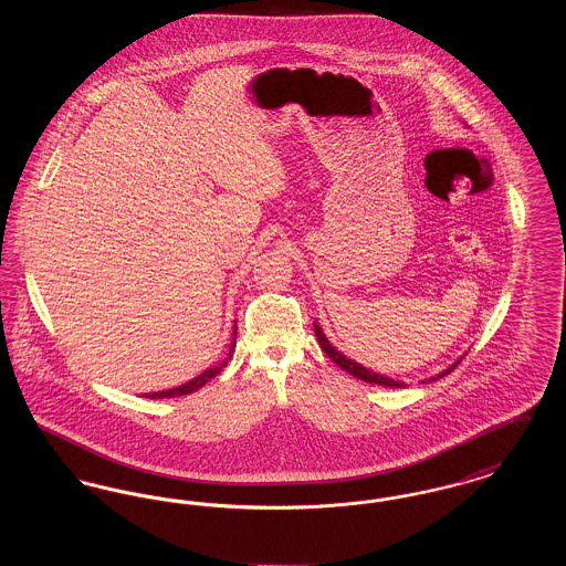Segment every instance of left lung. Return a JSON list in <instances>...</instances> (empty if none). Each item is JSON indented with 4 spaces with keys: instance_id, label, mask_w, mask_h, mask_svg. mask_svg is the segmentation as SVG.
<instances>
[{
    "instance_id": "obj_1",
    "label": "left lung",
    "mask_w": 566,
    "mask_h": 566,
    "mask_svg": "<svg viewBox=\"0 0 566 566\" xmlns=\"http://www.w3.org/2000/svg\"><path fill=\"white\" fill-rule=\"evenodd\" d=\"M314 331H316V337H318V342H321V348H323L324 354H326V356H328V358H331L335 365H339L344 371H348V374H352L354 377H358V379H363V381H369V384L390 386V388H405L403 381H397V379H392V377L379 376V374H376V371H369L367 367H363V365L354 363V360H350V358H346L342 352L335 350V348L328 344V339L324 337L323 328H321L318 324H314ZM457 365H454V367H457ZM454 367H452V369H454ZM452 369L443 371L441 376L450 374ZM432 379H437V377H432Z\"/></svg>"
}]
</instances>
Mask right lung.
Instances as JSON below:
<instances>
[{"label":"right lung","instance_id":"add662e5","mask_svg":"<svg viewBox=\"0 0 566 566\" xmlns=\"http://www.w3.org/2000/svg\"><path fill=\"white\" fill-rule=\"evenodd\" d=\"M238 328V326H235ZM235 328H233V339H235ZM235 348V342L231 344V350L233 352ZM231 358V356H229ZM229 358H224L222 360V365H218V367H212V369H208V371H203L201 376L195 377V379H190L189 384H185V386H178V388H171V390H163V392H153V395H148L150 399H165V397H180V395H190V392H195V390H199L203 384H208L212 377L218 376L220 374V369L227 365V360Z\"/></svg>","mask_w":566,"mask_h":566}]
</instances>
